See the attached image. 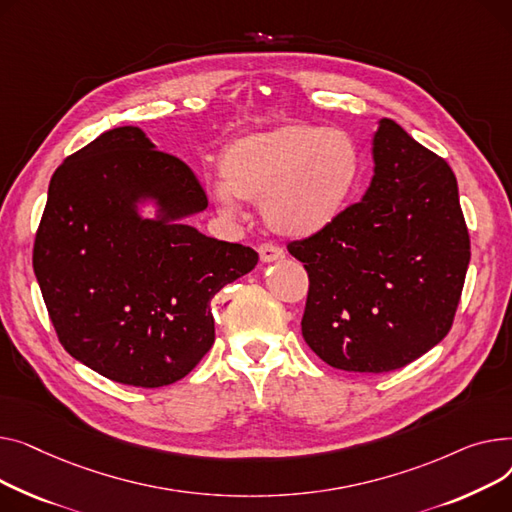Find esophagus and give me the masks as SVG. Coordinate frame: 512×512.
I'll return each mask as SVG.
<instances>
[{
	"mask_svg": "<svg viewBox=\"0 0 512 512\" xmlns=\"http://www.w3.org/2000/svg\"><path fill=\"white\" fill-rule=\"evenodd\" d=\"M258 254H260V260H262V262H275V260H281V258L285 256V252H283L279 246L270 244V242L260 244V246H258Z\"/></svg>",
	"mask_w": 512,
	"mask_h": 512,
	"instance_id": "obj_1",
	"label": "esophagus"
}]
</instances>
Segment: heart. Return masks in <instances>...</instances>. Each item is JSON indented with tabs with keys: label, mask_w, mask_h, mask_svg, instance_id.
Wrapping results in <instances>:
<instances>
[{
	"label": "heart",
	"mask_w": 512,
	"mask_h": 512,
	"mask_svg": "<svg viewBox=\"0 0 512 512\" xmlns=\"http://www.w3.org/2000/svg\"><path fill=\"white\" fill-rule=\"evenodd\" d=\"M221 182L208 186L227 217L239 200L262 204L266 225L308 237L333 223L359 175V148L337 128L281 126L229 144L219 161Z\"/></svg>",
	"instance_id": "1"
}]
</instances>
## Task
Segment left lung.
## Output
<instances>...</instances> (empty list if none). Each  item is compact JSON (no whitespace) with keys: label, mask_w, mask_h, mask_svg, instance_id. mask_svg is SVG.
<instances>
[{"label":"left lung","mask_w":512,"mask_h":512,"mask_svg":"<svg viewBox=\"0 0 512 512\" xmlns=\"http://www.w3.org/2000/svg\"><path fill=\"white\" fill-rule=\"evenodd\" d=\"M364 198L287 244L310 279L302 335L337 370H399L453 326L471 258L448 163L393 119L374 134Z\"/></svg>","instance_id":"8db88e82"}]
</instances>
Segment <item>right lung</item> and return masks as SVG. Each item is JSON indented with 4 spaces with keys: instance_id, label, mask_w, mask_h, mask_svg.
Returning a JSON list of instances; mask_svg holds the SVG:
<instances>
[{
    "instance_id": "1",
    "label": "right lung",
    "mask_w": 512,
    "mask_h": 512,
    "mask_svg": "<svg viewBox=\"0 0 512 512\" xmlns=\"http://www.w3.org/2000/svg\"><path fill=\"white\" fill-rule=\"evenodd\" d=\"M153 197L159 220L135 204ZM208 206L194 171L140 128H113L51 177L33 268L59 343L97 374L140 388L188 376L215 343L213 299L256 266L242 244L182 217Z\"/></svg>"
}]
</instances>
